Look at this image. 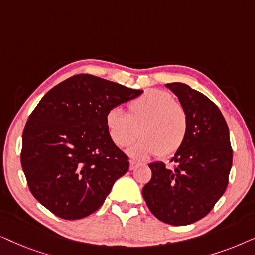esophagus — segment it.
<instances>
[{
    "label": "esophagus",
    "mask_w": 255,
    "mask_h": 255,
    "mask_svg": "<svg viewBox=\"0 0 255 255\" xmlns=\"http://www.w3.org/2000/svg\"><path fill=\"white\" fill-rule=\"evenodd\" d=\"M137 165H138V162H135L134 160H131V161H130V170H133Z\"/></svg>",
    "instance_id": "1"
}]
</instances>
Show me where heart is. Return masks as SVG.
<instances>
[{
  "instance_id": "obj_1",
  "label": "heart",
  "mask_w": 255,
  "mask_h": 255,
  "mask_svg": "<svg viewBox=\"0 0 255 255\" xmlns=\"http://www.w3.org/2000/svg\"><path fill=\"white\" fill-rule=\"evenodd\" d=\"M106 125L111 140L120 148L141 137L130 151L132 156L140 159L175 154L186 141L189 128L184 108L172 94L161 89H151L131 100L127 114L111 109Z\"/></svg>"
}]
</instances>
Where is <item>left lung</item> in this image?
<instances>
[{
    "label": "left lung",
    "mask_w": 255,
    "mask_h": 255,
    "mask_svg": "<svg viewBox=\"0 0 255 255\" xmlns=\"http://www.w3.org/2000/svg\"><path fill=\"white\" fill-rule=\"evenodd\" d=\"M167 87L188 116L186 141L170 159L148 165L152 177L142 188L147 207L159 221L182 226L200 221L224 194L232 167L229 128L218 107L184 83Z\"/></svg>",
    "instance_id": "left-lung-1"
}]
</instances>
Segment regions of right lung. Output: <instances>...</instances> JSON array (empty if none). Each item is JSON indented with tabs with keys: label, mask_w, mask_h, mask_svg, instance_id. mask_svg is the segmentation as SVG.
Masks as SVG:
<instances>
[{
	"label": "right lung",
	"mask_w": 255,
	"mask_h": 255,
	"mask_svg": "<svg viewBox=\"0 0 255 255\" xmlns=\"http://www.w3.org/2000/svg\"><path fill=\"white\" fill-rule=\"evenodd\" d=\"M141 94L90 74L45 94L26 122L20 152L27 186L40 204L68 221L103 204L130 166L108 133L107 114Z\"/></svg>",
	"instance_id": "obj_1"
}]
</instances>
